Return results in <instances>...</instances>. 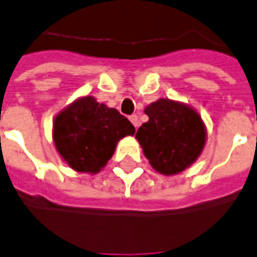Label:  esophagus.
<instances>
[{
  "instance_id": "obj_1",
  "label": "esophagus",
  "mask_w": 257,
  "mask_h": 257,
  "mask_svg": "<svg viewBox=\"0 0 257 257\" xmlns=\"http://www.w3.org/2000/svg\"><path fill=\"white\" fill-rule=\"evenodd\" d=\"M129 119H131V122L134 123L135 128H139V123H140V121H139V117L136 115V114H132V115L129 117Z\"/></svg>"
}]
</instances>
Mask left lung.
<instances>
[{
	"mask_svg": "<svg viewBox=\"0 0 257 257\" xmlns=\"http://www.w3.org/2000/svg\"><path fill=\"white\" fill-rule=\"evenodd\" d=\"M148 121L136 139L157 172L172 176L185 170L200 155L206 129L200 115L187 104L159 99L146 107Z\"/></svg>",
	"mask_w": 257,
	"mask_h": 257,
	"instance_id": "8db88e82",
	"label": "left lung"
}]
</instances>
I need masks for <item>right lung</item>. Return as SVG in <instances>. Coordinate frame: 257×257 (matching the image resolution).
<instances>
[{
    "label": "right lung",
    "mask_w": 257,
    "mask_h": 257,
    "mask_svg": "<svg viewBox=\"0 0 257 257\" xmlns=\"http://www.w3.org/2000/svg\"><path fill=\"white\" fill-rule=\"evenodd\" d=\"M134 134L135 126L119 111L85 96L57 115L53 139L58 154L72 169L98 173L111 158L119 139Z\"/></svg>",
    "instance_id": "obj_1"
}]
</instances>
